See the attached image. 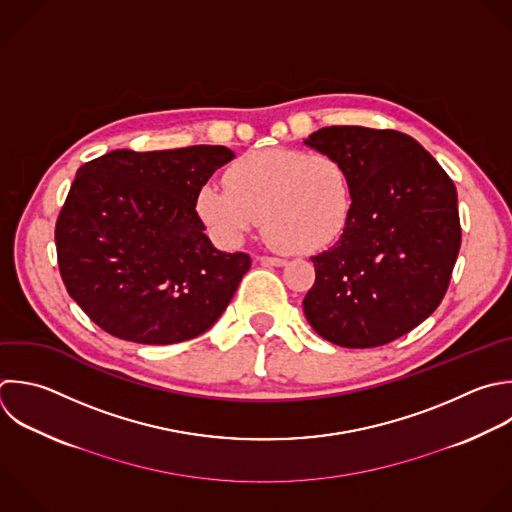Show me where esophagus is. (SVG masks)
<instances>
[{
	"label": "esophagus",
	"instance_id": "esophagus-1",
	"mask_svg": "<svg viewBox=\"0 0 512 512\" xmlns=\"http://www.w3.org/2000/svg\"><path fill=\"white\" fill-rule=\"evenodd\" d=\"M262 264H268V266H284L286 260L284 258H276V256H260L258 258Z\"/></svg>",
	"mask_w": 512,
	"mask_h": 512
}]
</instances>
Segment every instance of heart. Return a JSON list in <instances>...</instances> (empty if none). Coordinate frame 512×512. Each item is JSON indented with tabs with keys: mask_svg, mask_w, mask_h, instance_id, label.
<instances>
[{
	"mask_svg": "<svg viewBox=\"0 0 512 512\" xmlns=\"http://www.w3.org/2000/svg\"><path fill=\"white\" fill-rule=\"evenodd\" d=\"M224 182L200 188L196 210L214 242L234 248L264 216L266 238L298 254L318 252L342 236L352 212L344 164L326 152L256 150L234 160Z\"/></svg>",
	"mask_w": 512,
	"mask_h": 512,
	"instance_id": "heart-1",
	"label": "heart"
}]
</instances>
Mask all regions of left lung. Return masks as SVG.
Instances as JSON below:
<instances>
[{"label": "left lung", "instance_id": "obj_1", "mask_svg": "<svg viewBox=\"0 0 512 512\" xmlns=\"http://www.w3.org/2000/svg\"><path fill=\"white\" fill-rule=\"evenodd\" d=\"M304 144L336 156L352 184L346 230L312 256L306 320L344 348L388 344L424 322L446 294L460 250L456 188L402 132L330 126Z\"/></svg>", "mask_w": 512, "mask_h": 512}]
</instances>
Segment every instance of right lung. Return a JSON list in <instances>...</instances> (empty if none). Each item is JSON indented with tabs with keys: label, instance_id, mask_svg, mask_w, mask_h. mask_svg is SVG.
Segmentation results:
<instances>
[{
	"label": "right lung",
	"instance_id": "add662e5",
	"mask_svg": "<svg viewBox=\"0 0 512 512\" xmlns=\"http://www.w3.org/2000/svg\"><path fill=\"white\" fill-rule=\"evenodd\" d=\"M234 152L114 150L84 164L56 224L68 294L108 334L174 344L206 332L250 270L204 234L200 188Z\"/></svg>",
	"mask_w": 512,
	"mask_h": 512
}]
</instances>
